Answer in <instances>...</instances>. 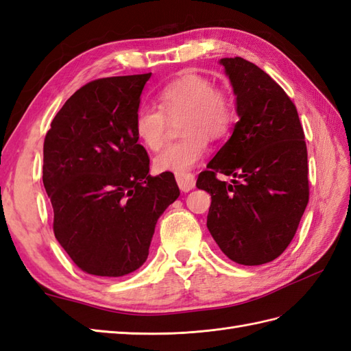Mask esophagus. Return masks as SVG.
I'll return each instance as SVG.
<instances>
[{
    "label": "esophagus",
    "instance_id": "1",
    "mask_svg": "<svg viewBox=\"0 0 351 351\" xmlns=\"http://www.w3.org/2000/svg\"><path fill=\"white\" fill-rule=\"evenodd\" d=\"M176 182L181 188V191L188 193L191 191L195 186V178L193 173H182V175H176Z\"/></svg>",
    "mask_w": 351,
    "mask_h": 351
}]
</instances>
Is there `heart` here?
Here are the masks:
<instances>
[{
    "label": "heart",
    "mask_w": 351,
    "mask_h": 351,
    "mask_svg": "<svg viewBox=\"0 0 351 351\" xmlns=\"http://www.w3.org/2000/svg\"><path fill=\"white\" fill-rule=\"evenodd\" d=\"M160 108L141 106L134 115V130L149 149H158L166 139L167 116L181 117V141L169 143L154 157L157 172L186 173L208 154L210 138H221L234 120V105L223 90L215 88L210 78L185 73L160 90Z\"/></svg>",
    "instance_id": "obj_1"
}]
</instances>
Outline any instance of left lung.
I'll list each match as a JSON object with an SVG mask.
<instances>
[{"label":"left lung","mask_w":351,"mask_h":351,"mask_svg":"<svg viewBox=\"0 0 351 351\" xmlns=\"http://www.w3.org/2000/svg\"><path fill=\"white\" fill-rule=\"evenodd\" d=\"M219 64L239 121L195 185L212 197L208 230L222 252L261 265L289 246L307 208V145L295 105L271 77L243 58ZM218 173L232 182H219Z\"/></svg>","instance_id":"8db88e82"}]
</instances>
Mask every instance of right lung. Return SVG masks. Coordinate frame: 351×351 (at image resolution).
Masks as SVG:
<instances>
[{"label": "right lung", "mask_w": 351, "mask_h": 351, "mask_svg": "<svg viewBox=\"0 0 351 351\" xmlns=\"http://www.w3.org/2000/svg\"><path fill=\"white\" fill-rule=\"evenodd\" d=\"M149 74L95 80L71 96L44 139L43 184L53 231L69 258L99 277L147 261L156 223L179 197L175 176H151L134 115Z\"/></svg>", "instance_id": "1"}]
</instances>
